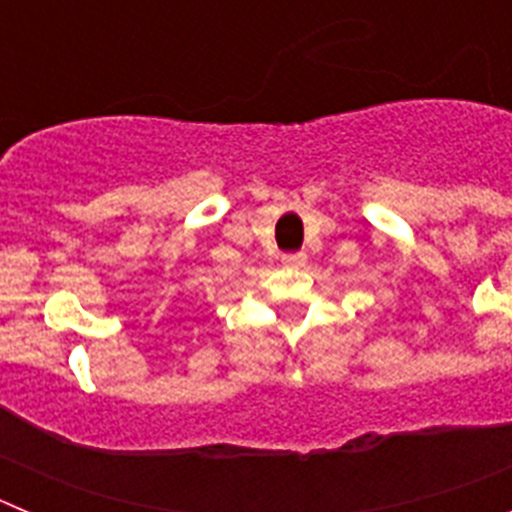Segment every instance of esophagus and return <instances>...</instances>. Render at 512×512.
Segmentation results:
<instances>
[{"label":"esophagus","mask_w":512,"mask_h":512,"mask_svg":"<svg viewBox=\"0 0 512 512\" xmlns=\"http://www.w3.org/2000/svg\"><path fill=\"white\" fill-rule=\"evenodd\" d=\"M282 261H284V264H287V266H302V264H305V261H307V256H305V253H284V256H282Z\"/></svg>","instance_id":"obj_1"}]
</instances>
